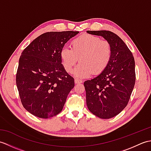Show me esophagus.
Listing matches in <instances>:
<instances>
[{
  "mask_svg": "<svg viewBox=\"0 0 151 151\" xmlns=\"http://www.w3.org/2000/svg\"><path fill=\"white\" fill-rule=\"evenodd\" d=\"M75 82L76 84H80V83L82 82V80L78 79V78H75Z\"/></svg>",
  "mask_w": 151,
  "mask_h": 151,
  "instance_id": "1",
  "label": "esophagus"
}]
</instances>
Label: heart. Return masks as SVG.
<instances>
[{
    "label": "heart",
    "instance_id": "1",
    "mask_svg": "<svg viewBox=\"0 0 151 151\" xmlns=\"http://www.w3.org/2000/svg\"><path fill=\"white\" fill-rule=\"evenodd\" d=\"M71 49L62 48L60 58L63 68L67 73L73 72L78 62L75 75L78 77H86L93 73L99 75L108 67L112 56V47L108 41L89 34H84L73 40Z\"/></svg>",
    "mask_w": 151,
    "mask_h": 151
}]
</instances>
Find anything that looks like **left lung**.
<instances>
[{
  "mask_svg": "<svg viewBox=\"0 0 151 151\" xmlns=\"http://www.w3.org/2000/svg\"><path fill=\"white\" fill-rule=\"evenodd\" d=\"M87 32L103 37L112 47V56L106 69L84 83L89 110L100 118L110 119L123 111L129 101L136 82L135 62L127 45L114 32Z\"/></svg>",
  "mask_w": 151,
  "mask_h": 151,
  "instance_id": "8db88e82",
  "label": "left lung"
}]
</instances>
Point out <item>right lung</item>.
I'll list each match as a JSON object with an SVG mask.
<instances>
[{
	"label": "right lung",
	"mask_w": 151,
	"mask_h": 151,
	"mask_svg": "<svg viewBox=\"0 0 151 151\" xmlns=\"http://www.w3.org/2000/svg\"><path fill=\"white\" fill-rule=\"evenodd\" d=\"M79 32H49L40 35L21 53L16 84L23 107L47 119L62 111L75 81L62 64L64 45Z\"/></svg>",
	"instance_id": "obj_1"
}]
</instances>
